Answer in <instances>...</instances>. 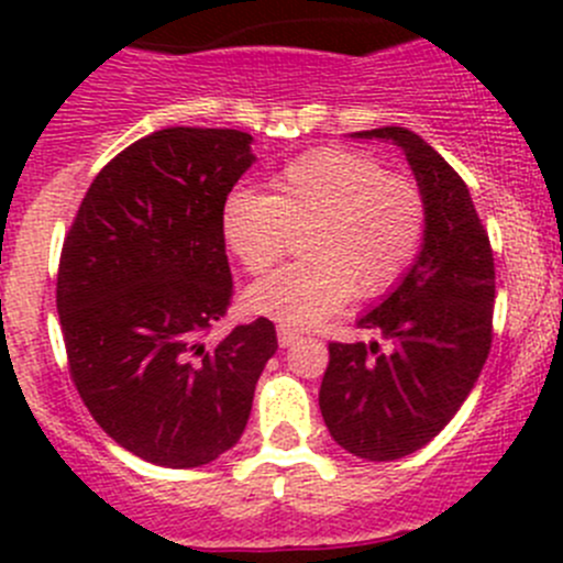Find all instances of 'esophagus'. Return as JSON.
Instances as JSON below:
<instances>
[{
    "label": "esophagus",
    "instance_id": "34e87169",
    "mask_svg": "<svg viewBox=\"0 0 563 563\" xmlns=\"http://www.w3.org/2000/svg\"><path fill=\"white\" fill-rule=\"evenodd\" d=\"M299 340H302V334H299L297 329H291V327H277V343H280L283 349H288V345L299 343Z\"/></svg>",
    "mask_w": 563,
    "mask_h": 563
}]
</instances>
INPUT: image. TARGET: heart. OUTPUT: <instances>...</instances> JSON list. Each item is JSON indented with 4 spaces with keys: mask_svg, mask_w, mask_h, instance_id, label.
<instances>
[{
    "mask_svg": "<svg viewBox=\"0 0 563 563\" xmlns=\"http://www.w3.org/2000/svg\"><path fill=\"white\" fill-rule=\"evenodd\" d=\"M223 240L250 275L280 264L305 231L308 258L255 283L253 313L313 327L349 299L391 291L417 261L428 234V201L411 176L387 172L371 152L321 146L269 179V196L236 190L225 198Z\"/></svg>",
    "mask_w": 563,
    "mask_h": 563,
    "instance_id": "b5f03b06",
    "label": "heart"
}]
</instances>
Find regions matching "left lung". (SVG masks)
<instances>
[{
    "label": "left lung",
    "instance_id": "obj_1",
    "mask_svg": "<svg viewBox=\"0 0 563 563\" xmlns=\"http://www.w3.org/2000/svg\"><path fill=\"white\" fill-rule=\"evenodd\" d=\"M356 135L406 152L428 201V234L400 286L356 321L391 351L329 343L318 406L351 455L397 460L433 441L474 389L493 343L496 266L468 187L428 141L408 128Z\"/></svg>",
    "mask_w": 563,
    "mask_h": 563
}]
</instances>
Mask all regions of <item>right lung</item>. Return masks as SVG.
Segmentation results:
<instances>
[{
	"mask_svg": "<svg viewBox=\"0 0 563 563\" xmlns=\"http://www.w3.org/2000/svg\"><path fill=\"white\" fill-rule=\"evenodd\" d=\"M250 133L166 128L92 179L65 236L56 310L95 422L146 463L196 468L240 441L277 351L255 318L218 343L231 308L223 203L255 161Z\"/></svg>",
	"mask_w": 563,
	"mask_h": 563,
	"instance_id": "1",
	"label": "right lung"
}]
</instances>
